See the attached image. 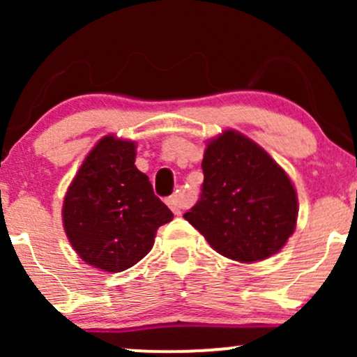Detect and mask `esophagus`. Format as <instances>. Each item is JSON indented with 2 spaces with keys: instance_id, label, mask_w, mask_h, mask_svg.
Masks as SVG:
<instances>
[{
  "instance_id": "esophagus-1",
  "label": "esophagus",
  "mask_w": 357,
  "mask_h": 357,
  "mask_svg": "<svg viewBox=\"0 0 357 357\" xmlns=\"http://www.w3.org/2000/svg\"><path fill=\"white\" fill-rule=\"evenodd\" d=\"M167 206L173 210L174 215H181V198H179V195H173L169 196V198L166 199Z\"/></svg>"
}]
</instances>
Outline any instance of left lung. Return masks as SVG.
Wrapping results in <instances>:
<instances>
[{
    "instance_id": "8db88e82",
    "label": "left lung",
    "mask_w": 357,
    "mask_h": 357,
    "mask_svg": "<svg viewBox=\"0 0 357 357\" xmlns=\"http://www.w3.org/2000/svg\"><path fill=\"white\" fill-rule=\"evenodd\" d=\"M202 167V195L184 218L220 255L248 264L284 247L296 230L297 195L260 146L227 130L208 144Z\"/></svg>"
}]
</instances>
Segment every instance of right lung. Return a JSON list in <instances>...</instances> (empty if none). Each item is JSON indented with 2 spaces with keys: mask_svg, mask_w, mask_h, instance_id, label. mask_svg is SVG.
<instances>
[{
  "mask_svg": "<svg viewBox=\"0 0 357 357\" xmlns=\"http://www.w3.org/2000/svg\"><path fill=\"white\" fill-rule=\"evenodd\" d=\"M134 161V142L105 136L85 158L65 196L61 215L73 250L105 272L136 265L153 248L158 228L173 220Z\"/></svg>",
  "mask_w": 357,
  "mask_h": 357,
  "instance_id": "add662e5",
  "label": "right lung"
}]
</instances>
